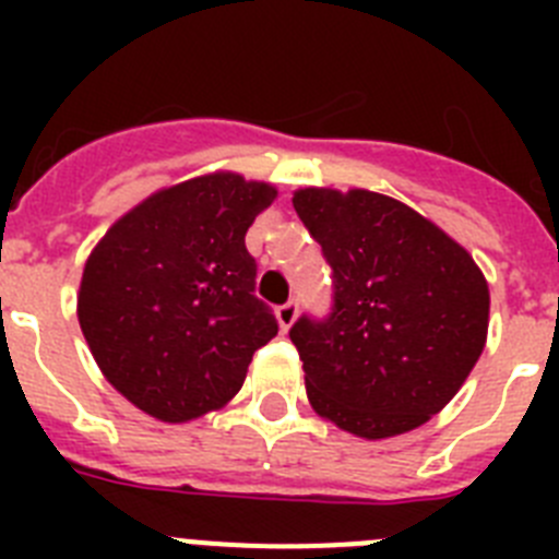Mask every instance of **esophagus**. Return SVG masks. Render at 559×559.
<instances>
[{"label":"esophagus","mask_w":559,"mask_h":559,"mask_svg":"<svg viewBox=\"0 0 559 559\" xmlns=\"http://www.w3.org/2000/svg\"><path fill=\"white\" fill-rule=\"evenodd\" d=\"M296 313H299V305H296V299H288L285 305H280V308H276V319H280V328L288 330L290 324L296 322Z\"/></svg>","instance_id":"34e87169"}]
</instances>
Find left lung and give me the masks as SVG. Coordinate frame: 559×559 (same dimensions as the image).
Wrapping results in <instances>:
<instances>
[{"mask_svg":"<svg viewBox=\"0 0 559 559\" xmlns=\"http://www.w3.org/2000/svg\"><path fill=\"white\" fill-rule=\"evenodd\" d=\"M294 210L333 269L330 313H302L288 333L310 406L367 439L428 423L487 338L490 290L473 257L378 192L310 187Z\"/></svg>","mask_w":559,"mask_h":559,"instance_id":"obj_1","label":"left lung"}]
</instances>
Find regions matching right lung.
Segmentation results:
<instances>
[{
    "label": "right lung",
    "mask_w": 559,
    "mask_h": 559,
    "mask_svg": "<svg viewBox=\"0 0 559 559\" xmlns=\"http://www.w3.org/2000/svg\"><path fill=\"white\" fill-rule=\"evenodd\" d=\"M274 195L235 173L190 179L128 212L86 260L83 335L108 383L151 417L185 423L224 406L280 330L246 249Z\"/></svg>",
    "instance_id": "right-lung-1"
}]
</instances>
